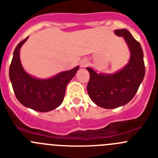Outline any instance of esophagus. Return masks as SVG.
Masks as SVG:
<instances>
[{"instance_id": "esophagus-1", "label": "esophagus", "mask_w": 158, "mask_h": 158, "mask_svg": "<svg viewBox=\"0 0 158 158\" xmlns=\"http://www.w3.org/2000/svg\"><path fill=\"white\" fill-rule=\"evenodd\" d=\"M89 65V61L87 59H83L81 62V67H85Z\"/></svg>"}]
</instances>
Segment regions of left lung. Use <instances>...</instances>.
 I'll list each match as a JSON object with an SVG mask.
<instances>
[{
	"label": "left lung",
	"mask_w": 158,
	"mask_h": 158,
	"mask_svg": "<svg viewBox=\"0 0 158 158\" xmlns=\"http://www.w3.org/2000/svg\"><path fill=\"white\" fill-rule=\"evenodd\" d=\"M115 34L124 38L131 51L127 65L113 74H98L87 67L90 74L87 86L89 97L96 105L106 109L116 108L131 101L145 76L143 51L140 43L127 29L115 30Z\"/></svg>",
	"instance_id": "8db88e82"
}]
</instances>
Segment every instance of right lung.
<instances>
[{
    "label": "right lung",
    "mask_w": 158,
    "mask_h": 158,
    "mask_svg": "<svg viewBox=\"0 0 158 158\" xmlns=\"http://www.w3.org/2000/svg\"><path fill=\"white\" fill-rule=\"evenodd\" d=\"M16 46L9 67V78L16 98L23 106L35 111L46 112L61 105L65 88L76 74L79 66L58 73L49 79H38L25 72L19 59V50L25 41Z\"/></svg>",
    "instance_id": "1"
}]
</instances>
